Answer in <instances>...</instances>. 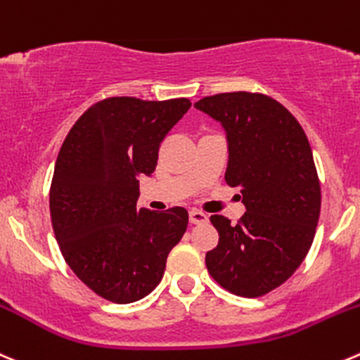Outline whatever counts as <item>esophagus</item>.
Masks as SVG:
<instances>
[{"mask_svg":"<svg viewBox=\"0 0 360 360\" xmlns=\"http://www.w3.org/2000/svg\"><path fill=\"white\" fill-rule=\"evenodd\" d=\"M207 214H204L202 211H197V209H191L190 211V223L193 225H202V223H207Z\"/></svg>","mask_w":360,"mask_h":360,"instance_id":"obj_1","label":"esophagus"}]
</instances>
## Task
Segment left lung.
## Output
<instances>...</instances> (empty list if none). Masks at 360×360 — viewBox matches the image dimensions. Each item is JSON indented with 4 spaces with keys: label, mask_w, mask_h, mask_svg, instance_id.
Returning a JSON list of instances; mask_svg holds the SVG:
<instances>
[{
    "label": "left lung",
    "mask_w": 360,
    "mask_h": 360,
    "mask_svg": "<svg viewBox=\"0 0 360 360\" xmlns=\"http://www.w3.org/2000/svg\"><path fill=\"white\" fill-rule=\"evenodd\" d=\"M195 109L225 130V181L246 207L237 225L211 216L219 240L205 265L229 292L258 297L295 273L315 237L320 183L308 137L280 102L258 93L205 96Z\"/></svg>",
    "instance_id": "8db88e82"
}]
</instances>
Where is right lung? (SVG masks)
<instances>
[{
  "label": "right lung",
  "instance_id": "1",
  "mask_svg": "<svg viewBox=\"0 0 360 360\" xmlns=\"http://www.w3.org/2000/svg\"><path fill=\"white\" fill-rule=\"evenodd\" d=\"M186 98L102 100L66 135L51 184V218L66 264L117 304L146 297L188 226V211L137 207L139 177L155 172L158 148L188 112Z\"/></svg>",
  "mask_w": 360,
  "mask_h": 360
}]
</instances>
